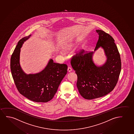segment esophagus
Here are the masks:
<instances>
[{
  "instance_id": "1",
  "label": "esophagus",
  "mask_w": 134,
  "mask_h": 134,
  "mask_svg": "<svg viewBox=\"0 0 134 134\" xmlns=\"http://www.w3.org/2000/svg\"><path fill=\"white\" fill-rule=\"evenodd\" d=\"M68 72H71L72 71V69L71 67H68Z\"/></svg>"
}]
</instances>
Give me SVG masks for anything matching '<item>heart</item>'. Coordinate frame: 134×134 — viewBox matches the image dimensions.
<instances>
[{
	"label": "heart",
	"mask_w": 134,
	"mask_h": 134,
	"mask_svg": "<svg viewBox=\"0 0 134 134\" xmlns=\"http://www.w3.org/2000/svg\"><path fill=\"white\" fill-rule=\"evenodd\" d=\"M74 44L72 43V42H70L68 43L66 46V49H72V48H74Z\"/></svg>",
	"instance_id": "obj_1"
}]
</instances>
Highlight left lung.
Listing matches in <instances>:
<instances>
[{"label":"left lung","mask_w":134,"mask_h":134,"mask_svg":"<svg viewBox=\"0 0 134 134\" xmlns=\"http://www.w3.org/2000/svg\"><path fill=\"white\" fill-rule=\"evenodd\" d=\"M96 32L99 38L94 51L102 47L107 60L103 65L97 66L92 60L93 52L80 51L71 60L72 68L77 77V86L83 98L92 100L106 96L117 85L121 69L120 55L114 40L101 30Z\"/></svg>","instance_id":"8db88e82"}]
</instances>
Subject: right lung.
Listing matches in <instances>:
<instances>
[{"instance_id":"add662e5","label":"right lung","mask_w":134,"mask_h":134,"mask_svg":"<svg viewBox=\"0 0 134 134\" xmlns=\"http://www.w3.org/2000/svg\"><path fill=\"white\" fill-rule=\"evenodd\" d=\"M18 42L10 59V69L15 86L21 94L37 102H47L55 96L59 86L68 72V66L53 62L51 59L47 66L38 74L27 75L21 68L19 59L21 46L30 36Z\"/></svg>"}]
</instances>
